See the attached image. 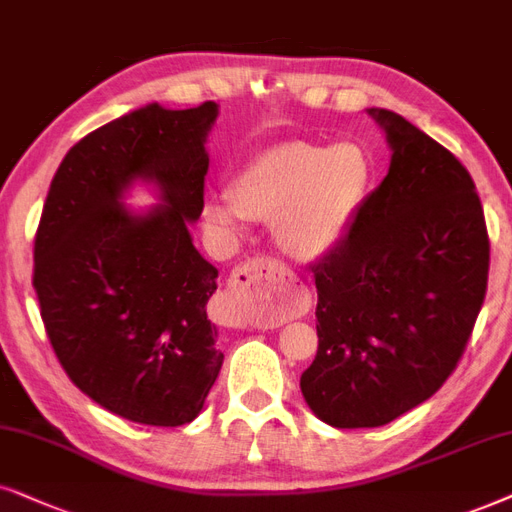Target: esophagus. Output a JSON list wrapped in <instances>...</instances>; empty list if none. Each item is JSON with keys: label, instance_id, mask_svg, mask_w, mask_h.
<instances>
[{"label": "esophagus", "instance_id": "34e87169", "mask_svg": "<svg viewBox=\"0 0 512 512\" xmlns=\"http://www.w3.org/2000/svg\"><path fill=\"white\" fill-rule=\"evenodd\" d=\"M295 281L290 269L276 257H252L231 276L220 302L229 311L278 309L292 299Z\"/></svg>", "mask_w": 512, "mask_h": 512}]
</instances>
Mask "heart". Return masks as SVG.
<instances>
[{
    "instance_id": "b5f03b06",
    "label": "heart",
    "mask_w": 512,
    "mask_h": 512,
    "mask_svg": "<svg viewBox=\"0 0 512 512\" xmlns=\"http://www.w3.org/2000/svg\"><path fill=\"white\" fill-rule=\"evenodd\" d=\"M372 187V161L360 145L283 142L245 163L234 194L208 201L206 217L236 229L245 215L276 217L278 241L290 255L313 260L342 243Z\"/></svg>"
}]
</instances>
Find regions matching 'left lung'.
I'll list each match as a JSON object with an SVG mask.
<instances>
[{
	"instance_id": "left-lung-1",
	"label": "left lung",
	"mask_w": 512,
	"mask_h": 512,
	"mask_svg": "<svg viewBox=\"0 0 512 512\" xmlns=\"http://www.w3.org/2000/svg\"><path fill=\"white\" fill-rule=\"evenodd\" d=\"M384 182L342 243L316 262L318 353L306 405L335 428H377L424 403L456 370L487 295L489 234L456 156L388 109Z\"/></svg>"
}]
</instances>
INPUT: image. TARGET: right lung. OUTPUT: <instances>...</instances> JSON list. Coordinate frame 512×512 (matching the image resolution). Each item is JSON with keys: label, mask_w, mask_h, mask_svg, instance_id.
I'll use <instances>...</instances> for the list:
<instances>
[{"label": "right lung", "mask_w": 512, "mask_h": 512, "mask_svg": "<svg viewBox=\"0 0 512 512\" xmlns=\"http://www.w3.org/2000/svg\"><path fill=\"white\" fill-rule=\"evenodd\" d=\"M215 102L147 105L81 138L53 175L34 234L32 285L72 384L135 424L199 417L222 367L206 304L217 269L187 222L203 213ZM135 176L164 206L135 218L118 196Z\"/></svg>", "instance_id": "right-lung-1"}]
</instances>
